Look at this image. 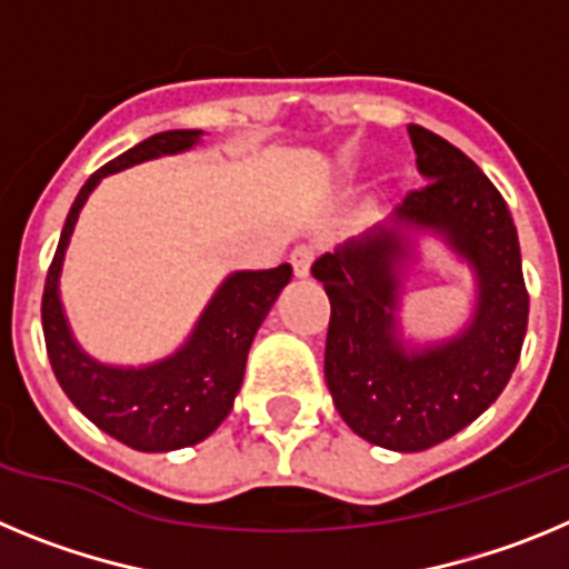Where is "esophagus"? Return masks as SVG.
<instances>
[{
  "label": "esophagus",
  "mask_w": 569,
  "mask_h": 569,
  "mask_svg": "<svg viewBox=\"0 0 569 569\" xmlns=\"http://www.w3.org/2000/svg\"><path fill=\"white\" fill-rule=\"evenodd\" d=\"M313 261H316V248L313 244H308V241H301V244H296V248L290 250V264H293L296 276H308Z\"/></svg>",
  "instance_id": "34e87169"
}]
</instances>
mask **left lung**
<instances>
[{
    "mask_svg": "<svg viewBox=\"0 0 569 569\" xmlns=\"http://www.w3.org/2000/svg\"><path fill=\"white\" fill-rule=\"evenodd\" d=\"M427 184L390 222L316 259L330 299L325 379L341 419L370 445L419 453L479 419L510 381L527 333L530 296L519 233L496 184L433 130L407 128ZM407 229H433L480 281L471 325L453 340L405 348L395 325L398 276L412 258Z\"/></svg>",
    "mask_w": 569,
    "mask_h": 569,
    "instance_id": "obj_1",
    "label": "left lung"
}]
</instances>
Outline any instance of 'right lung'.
Masks as SVG:
<instances>
[{"label": "right lung", "instance_id": "obj_1", "mask_svg": "<svg viewBox=\"0 0 569 569\" xmlns=\"http://www.w3.org/2000/svg\"><path fill=\"white\" fill-rule=\"evenodd\" d=\"M199 136L202 130H164L124 150L113 162L90 176L79 190L77 202L70 204L59 248L44 279V347L64 396L99 430L142 453H168L179 447L199 445L228 419L244 379V365L256 330L261 328L276 296L293 276L290 264L228 276L204 308L202 319L196 321L190 339L173 356L148 367L102 365L90 359L70 336L59 301V273H62L70 233L90 190L116 170L148 162L156 156L190 150L199 142Z\"/></svg>", "mask_w": 569, "mask_h": 569}]
</instances>
